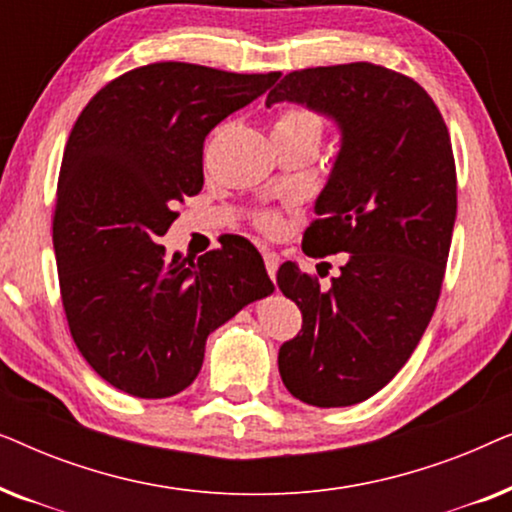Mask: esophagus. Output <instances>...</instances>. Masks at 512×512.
I'll use <instances>...</instances> for the list:
<instances>
[{"label":"esophagus","mask_w":512,"mask_h":512,"mask_svg":"<svg viewBox=\"0 0 512 512\" xmlns=\"http://www.w3.org/2000/svg\"><path fill=\"white\" fill-rule=\"evenodd\" d=\"M263 261H265V270H268V275L275 277V272L279 268V254H275V251H263Z\"/></svg>","instance_id":"esophagus-1"}]
</instances>
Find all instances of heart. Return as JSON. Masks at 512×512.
Segmentation results:
<instances>
[{
    "label": "heart",
    "mask_w": 512,
    "mask_h": 512,
    "mask_svg": "<svg viewBox=\"0 0 512 512\" xmlns=\"http://www.w3.org/2000/svg\"><path fill=\"white\" fill-rule=\"evenodd\" d=\"M321 132H324V121H321L317 111L305 107V104H293V107H286L277 114L275 128H272V137H284V139L307 137L319 144ZM254 223L258 230H263V233L275 235L277 230L282 228V216L277 212H261L256 214Z\"/></svg>",
    "instance_id": "obj_1"
}]
</instances>
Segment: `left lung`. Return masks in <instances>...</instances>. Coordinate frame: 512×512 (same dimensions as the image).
Segmentation results:
<instances>
[{
    "label": "left lung",
    "instance_id": "obj_1",
    "mask_svg": "<svg viewBox=\"0 0 512 512\" xmlns=\"http://www.w3.org/2000/svg\"><path fill=\"white\" fill-rule=\"evenodd\" d=\"M282 100L340 125L338 160L303 251L347 256L328 289L291 261L277 270V286L303 312L300 333L279 347V375L298 401L342 408L394 380L429 326L457 219V167L436 102L394 69H300L265 104Z\"/></svg>",
    "mask_w": 512,
    "mask_h": 512
}]
</instances>
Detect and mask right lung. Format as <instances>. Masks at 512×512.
I'll list each match as a JSON object with an SVG mask.
<instances>
[{
    "mask_svg": "<svg viewBox=\"0 0 512 512\" xmlns=\"http://www.w3.org/2000/svg\"><path fill=\"white\" fill-rule=\"evenodd\" d=\"M279 76L151 62L109 81L76 118L53 247L69 333L111 387L137 398L179 394L200 373L207 335L275 289L240 235L198 263L170 258L158 240L179 202L202 191L209 130Z\"/></svg>",
    "mask_w": 512,
    "mask_h": 512,
    "instance_id": "add662e5",
    "label": "right lung"
}]
</instances>
